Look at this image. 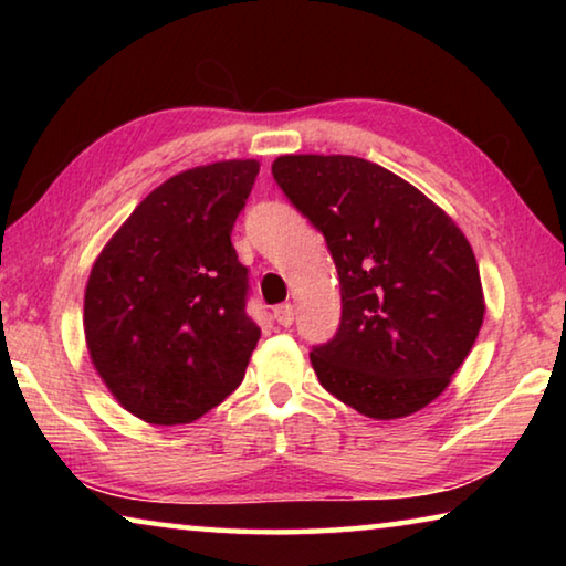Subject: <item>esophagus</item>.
Segmentation results:
<instances>
[{
    "instance_id": "34e87169",
    "label": "esophagus",
    "mask_w": 566,
    "mask_h": 566,
    "mask_svg": "<svg viewBox=\"0 0 566 566\" xmlns=\"http://www.w3.org/2000/svg\"><path fill=\"white\" fill-rule=\"evenodd\" d=\"M274 319L282 324V327H292L294 324V306L292 304H280L274 310Z\"/></svg>"
}]
</instances>
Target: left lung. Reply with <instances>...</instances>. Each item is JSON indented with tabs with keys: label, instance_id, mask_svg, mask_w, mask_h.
Segmentation results:
<instances>
[{
	"label": "left lung",
	"instance_id": "1",
	"mask_svg": "<svg viewBox=\"0 0 566 566\" xmlns=\"http://www.w3.org/2000/svg\"><path fill=\"white\" fill-rule=\"evenodd\" d=\"M272 175L337 264L339 332L310 354L322 387L377 421L432 405L486 312L462 229L415 185L361 157L282 155Z\"/></svg>",
	"mask_w": 566,
	"mask_h": 566
}]
</instances>
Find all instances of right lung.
I'll return each mask as SVG.
<instances>
[{
	"mask_svg": "<svg viewBox=\"0 0 566 566\" xmlns=\"http://www.w3.org/2000/svg\"><path fill=\"white\" fill-rule=\"evenodd\" d=\"M256 159L161 181L109 237L84 290V342L104 387L147 424H191L244 379L262 332L232 247Z\"/></svg>",
	"mask_w": 566,
	"mask_h": 566,
	"instance_id": "right-lung-1",
	"label": "right lung"
}]
</instances>
